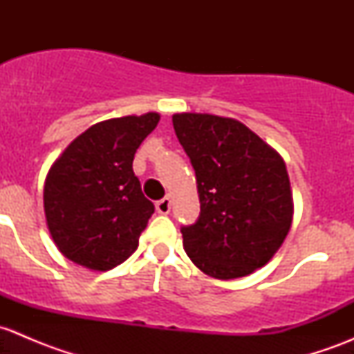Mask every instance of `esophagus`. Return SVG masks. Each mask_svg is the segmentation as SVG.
I'll use <instances>...</instances> for the list:
<instances>
[{"label": "esophagus", "mask_w": 354, "mask_h": 354, "mask_svg": "<svg viewBox=\"0 0 354 354\" xmlns=\"http://www.w3.org/2000/svg\"><path fill=\"white\" fill-rule=\"evenodd\" d=\"M156 210L159 214H162V216H166V214H169L171 210V198L169 197H164L160 198L159 202L156 203Z\"/></svg>", "instance_id": "esophagus-1"}]
</instances>
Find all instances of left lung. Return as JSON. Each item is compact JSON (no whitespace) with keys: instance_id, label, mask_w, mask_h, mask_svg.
I'll return each instance as SVG.
<instances>
[{"instance_id":"8db88e82","label":"left lung","mask_w":354,"mask_h":354,"mask_svg":"<svg viewBox=\"0 0 354 354\" xmlns=\"http://www.w3.org/2000/svg\"><path fill=\"white\" fill-rule=\"evenodd\" d=\"M197 176L200 216L181 227L203 274L236 279L266 266L288 236L292 195L283 157L233 118L173 114Z\"/></svg>"}]
</instances>
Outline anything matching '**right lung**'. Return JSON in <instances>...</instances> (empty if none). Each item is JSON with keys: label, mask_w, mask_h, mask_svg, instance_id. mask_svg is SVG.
Masks as SVG:
<instances>
[{"label": "right lung", "mask_w": 354, "mask_h": 354, "mask_svg": "<svg viewBox=\"0 0 354 354\" xmlns=\"http://www.w3.org/2000/svg\"><path fill=\"white\" fill-rule=\"evenodd\" d=\"M157 113L92 124L55 160L44 183L49 233L71 262L113 269L137 250L154 214L133 173V157L159 123Z\"/></svg>", "instance_id": "right-lung-1"}]
</instances>
